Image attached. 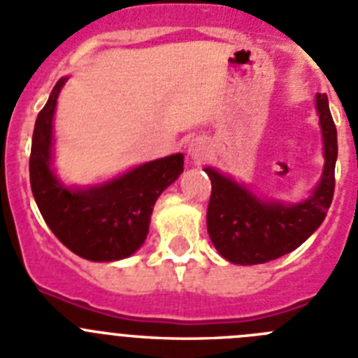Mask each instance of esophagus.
<instances>
[{
    "label": "esophagus",
    "mask_w": 358,
    "mask_h": 358,
    "mask_svg": "<svg viewBox=\"0 0 358 358\" xmlns=\"http://www.w3.org/2000/svg\"><path fill=\"white\" fill-rule=\"evenodd\" d=\"M187 155L192 162L200 164L209 157V145L205 144V141H201V138H192L187 145Z\"/></svg>",
    "instance_id": "34e87169"
}]
</instances>
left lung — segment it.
<instances>
[{"instance_id":"obj_1","label":"left lung","mask_w":358,"mask_h":358,"mask_svg":"<svg viewBox=\"0 0 358 358\" xmlns=\"http://www.w3.org/2000/svg\"><path fill=\"white\" fill-rule=\"evenodd\" d=\"M315 110L322 135V175L308 198L287 203L257 196L245 183L216 167H205L213 183L207 232L220 252L234 265H261L292 252L324 222L335 191L337 129L329 113L328 97L315 95Z\"/></svg>"}]
</instances>
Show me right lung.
I'll use <instances>...</instances> for the list:
<instances>
[{
  "instance_id": "right-lung-1",
  "label": "right lung",
  "mask_w": 358,
  "mask_h": 358,
  "mask_svg": "<svg viewBox=\"0 0 358 358\" xmlns=\"http://www.w3.org/2000/svg\"><path fill=\"white\" fill-rule=\"evenodd\" d=\"M68 77L57 80L37 115L30 185L50 231L73 254L97 263L126 259L148 238L158 196L183 173V155L144 162L92 185H66L54 171V115Z\"/></svg>"
}]
</instances>
